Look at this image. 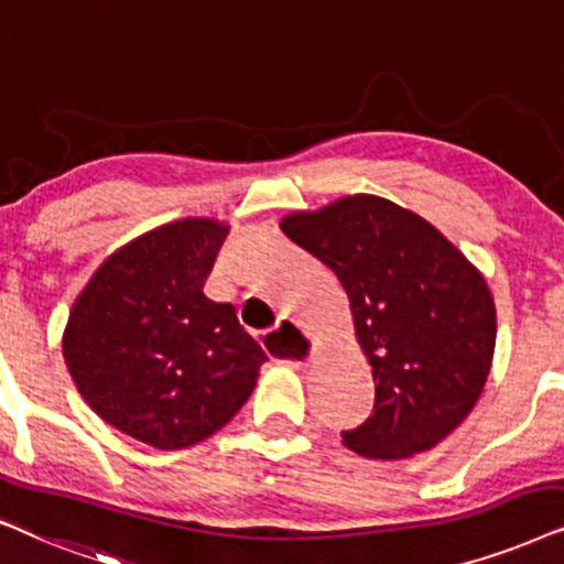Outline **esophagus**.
<instances>
[{
    "label": "esophagus",
    "mask_w": 564,
    "mask_h": 564,
    "mask_svg": "<svg viewBox=\"0 0 564 564\" xmlns=\"http://www.w3.org/2000/svg\"><path fill=\"white\" fill-rule=\"evenodd\" d=\"M262 344H265L268 354L273 356V359L291 367H304L306 361H310L312 351H315V348H312L310 335H306L294 319H283V323H278L273 330L262 335Z\"/></svg>",
    "instance_id": "34e87169"
}]
</instances>
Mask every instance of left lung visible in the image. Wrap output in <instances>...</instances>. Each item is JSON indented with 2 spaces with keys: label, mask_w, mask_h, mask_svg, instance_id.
<instances>
[{
  "label": "left lung",
  "mask_w": 564,
  "mask_h": 564,
  "mask_svg": "<svg viewBox=\"0 0 564 564\" xmlns=\"http://www.w3.org/2000/svg\"><path fill=\"white\" fill-rule=\"evenodd\" d=\"M338 275L375 377V411L344 432L365 458L432 451L479 401L497 340L495 299L445 234L377 195H346L281 220Z\"/></svg>",
  "instance_id": "1"
}]
</instances>
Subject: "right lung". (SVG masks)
<instances>
[{"instance_id": "right-lung-1", "label": "right lung", "mask_w": 564, "mask_h": 564, "mask_svg": "<svg viewBox=\"0 0 564 564\" xmlns=\"http://www.w3.org/2000/svg\"><path fill=\"white\" fill-rule=\"evenodd\" d=\"M229 224L182 218L101 262L62 335L75 388L106 424L182 451L237 416L268 356L234 304L203 294Z\"/></svg>"}]
</instances>
